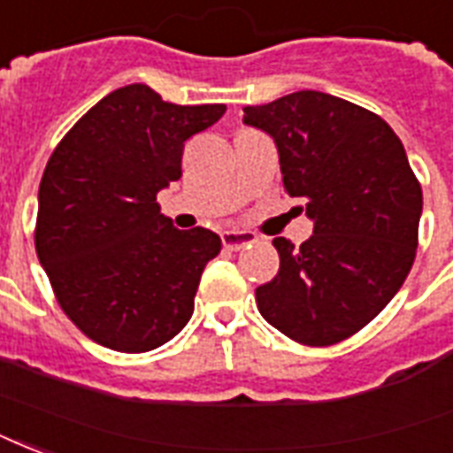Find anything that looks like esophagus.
Returning <instances> with one entry per match:
<instances>
[{"mask_svg": "<svg viewBox=\"0 0 453 453\" xmlns=\"http://www.w3.org/2000/svg\"><path fill=\"white\" fill-rule=\"evenodd\" d=\"M255 241H257V236L253 231H224L222 234L224 248H229V250H241V248L250 246Z\"/></svg>", "mask_w": 453, "mask_h": 453, "instance_id": "34e87169", "label": "esophagus"}]
</instances>
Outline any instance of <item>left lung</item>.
<instances>
[{"mask_svg":"<svg viewBox=\"0 0 453 453\" xmlns=\"http://www.w3.org/2000/svg\"><path fill=\"white\" fill-rule=\"evenodd\" d=\"M274 138L284 188L315 222L301 248L274 239L279 274L255 288L272 327L303 346H332L375 319L413 267L420 181L399 135L375 111L318 90L246 107Z\"/></svg>","mask_w":453,"mask_h":453,"instance_id":"left-lung-1","label":"left lung"}]
</instances>
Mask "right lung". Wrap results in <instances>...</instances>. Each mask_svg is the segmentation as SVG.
<instances>
[{
  "label": "right lung",
  "mask_w": 453,
  "mask_h": 453,
  "mask_svg": "<svg viewBox=\"0 0 453 453\" xmlns=\"http://www.w3.org/2000/svg\"><path fill=\"white\" fill-rule=\"evenodd\" d=\"M224 111L172 104L134 83L102 97L54 148L37 193L35 250L57 303L88 339L145 353L186 327L222 239L174 229L157 193L181 179L183 142Z\"/></svg>",
  "instance_id": "obj_1"
}]
</instances>
